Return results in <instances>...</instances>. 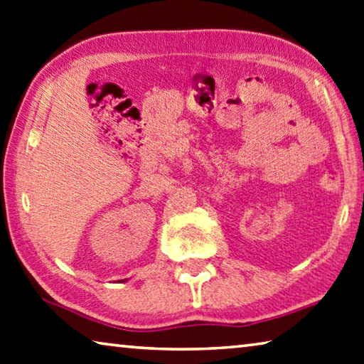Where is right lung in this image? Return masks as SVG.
<instances>
[{
    "label": "right lung",
    "mask_w": 364,
    "mask_h": 364,
    "mask_svg": "<svg viewBox=\"0 0 364 364\" xmlns=\"http://www.w3.org/2000/svg\"><path fill=\"white\" fill-rule=\"evenodd\" d=\"M122 282H125V280H122Z\"/></svg>",
    "instance_id": "obj_1"
}]
</instances>
